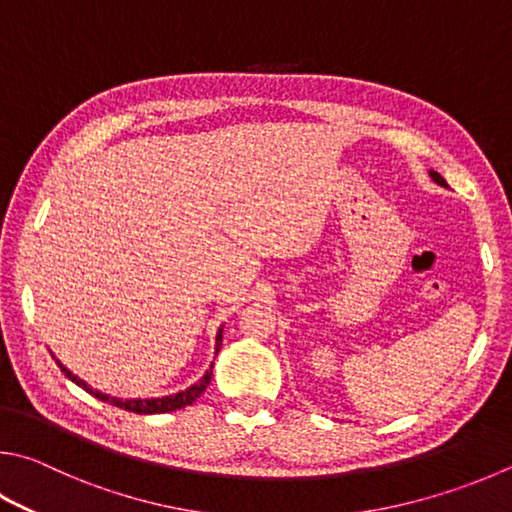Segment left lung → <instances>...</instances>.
Wrapping results in <instances>:
<instances>
[{"label": "left lung", "instance_id": "left-lung-1", "mask_svg": "<svg viewBox=\"0 0 512 512\" xmlns=\"http://www.w3.org/2000/svg\"><path fill=\"white\" fill-rule=\"evenodd\" d=\"M430 176H432V179H434L436 183L443 185V188H448V183H445V179H443V176H441L439 172H434V170H432V172H430Z\"/></svg>", "mask_w": 512, "mask_h": 512}]
</instances>
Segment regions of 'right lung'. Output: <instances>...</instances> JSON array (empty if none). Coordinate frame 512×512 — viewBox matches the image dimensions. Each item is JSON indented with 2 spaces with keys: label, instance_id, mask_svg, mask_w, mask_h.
I'll list each match as a JSON object with an SVG mask.
<instances>
[{
  "label": "right lung",
  "instance_id": "obj_1",
  "mask_svg": "<svg viewBox=\"0 0 512 512\" xmlns=\"http://www.w3.org/2000/svg\"><path fill=\"white\" fill-rule=\"evenodd\" d=\"M221 333H224V329H219V333H217V353L221 349ZM55 362H58V367L62 369L64 376H67L69 380H73V383L85 389V392H89L91 396H96V398H100V401H105V403L116 405V407H120V410L136 412V414H163V412L181 410V407H185V405H192L203 392H206V387L210 385V378H212V367H210L206 371V376H203L199 383H194L192 387L185 389V392L172 394V396H163V398H143V401H141V398H129V401L125 398V401H123V398H114V396H107V394L98 392V389H91L85 383V380H80L78 376H73L71 371L64 367L60 360H55Z\"/></svg>",
  "mask_w": 512,
  "mask_h": 512
}]
</instances>
